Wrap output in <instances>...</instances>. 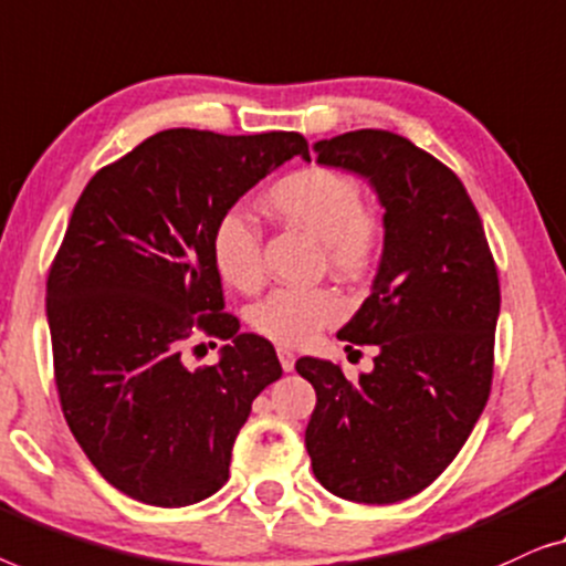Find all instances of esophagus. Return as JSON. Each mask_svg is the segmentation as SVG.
<instances>
[{
  "label": "esophagus",
  "mask_w": 566,
  "mask_h": 566,
  "mask_svg": "<svg viewBox=\"0 0 566 566\" xmlns=\"http://www.w3.org/2000/svg\"><path fill=\"white\" fill-rule=\"evenodd\" d=\"M276 356H280V364L284 371H292L294 369V361H297V356L290 348H276Z\"/></svg>",
  "instance_id": "34e87169"
}]
</instances>
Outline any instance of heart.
Here are the masks:
<instances>
[{
  "label": "heart",
  "instance_id": "b5f03b06",
  "mask_svg": "<svg viewBox=\"0 0 566 566\" xmlns=\"http://www.w3.org/2000/svg\"><path fill=\"white\" fill-rule=\"evenodd\" d=\"M264 202L280 220L317 238L336 274L356 280L371 269L381 228L361 207V189L352 177L321 166L294 171L269 189ZM210 249L222 280L243 292L259 290L264 282V259L261 235L249 214L241 210L220 214ZM344 313V300L331 286H282L253 307L251 323L274 344L305 346Z\"/></svg>",
  "mask_w": 566,
  "mask_h": 566
}]
</instances>
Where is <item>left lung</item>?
Instances as JSON below:
<instances>
[{"label":"left lung","mask_w":566,"mask_h":566,"mask_svg":"<svg viewBox=\"0 0 566 566\" xmlns=\"http://www.w3.org/2000/svg\"><path fill=\"white\" fill-rule=\"evenodd\" d=\"M313 150L317 164L369 181L385 243L371 294L338 331L379 348L374 369L348 381L333 361L294 364L317 397L305 446L333 495L400 503L451 464L488 405L497 269L464 185L416 143L369 127Z\"/></svg>","instance_id":"1"}]
</instances>
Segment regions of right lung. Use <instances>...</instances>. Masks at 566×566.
Returning <instances> with one entry per match:
<instances>
[{
	"mask_svg": "<svg viewBox=\"0 0 566 566\" xmlns=\"http://www.w3.org/2000/svg\"><path fill=\"white\" fill-rule=\"evenodd\" d=\"M292 156L310 158L300 133L174 127L94 174L71 212L45 290L55 387L86 457L138 503L218 492L251 402L282 377L274 346L222 313L210 243ZM195 329L227 340L218 365L184 364Z\"/></svg>",
	"mask_w": 566,
	"mask_h": 566,
	"instance_id": "right-lung-1",
	"label": "right lung"
}]
</instances>
